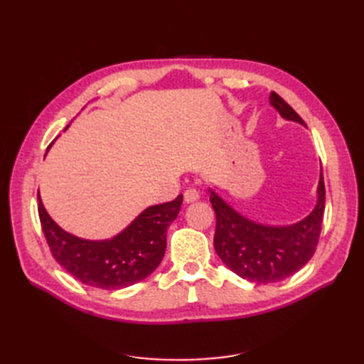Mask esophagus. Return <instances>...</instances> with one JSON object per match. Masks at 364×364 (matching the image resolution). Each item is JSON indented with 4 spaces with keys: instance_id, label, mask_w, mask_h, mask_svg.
Masks as SVG:
<instances>
[{
    "instance_id": "34e87169",
    "label": "esophagus",
    "mask_w": 364,
    "mask_h": 364,
    "mask_svg": "<svg viewBox=\"0 0 364 364\" xmlns=\"http://www.w3.org/2000/svg\"><path fill=\"white\" fill-rule=\"evenodd\" d=\"M198 198H200V194H198L197 189L189 188V189L184 191V202H186V203H194V202H197Z\"/></svg>"
}]
</instances>
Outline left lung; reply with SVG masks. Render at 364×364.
Returning a JSON list of instances; mask_svg holds the SVG:
<instances>
[{
    "instance_id": "obj_1",
    "label": "left lung",
    "mask_w": 364,
    "mask_h": 364,
    "mask_svg": "<svg viewBox=\"0 0 364 364\" xmlns=\"http://www.w3.org/2000/svg\"><path fill=\"white\" fill-rule=\"evenodd\" d=\"M269 103L284 120L306 127L300 115L277 95L269 94ZM210 191L215 213L214 249L228 269L253 283H275L294 275L304 267L316 252L319 241L326 186L321 168L316 205L313 211L292 225H266L236 211L218 192Z\"/></svg>"
}]
</instances>
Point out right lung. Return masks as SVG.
Wrapping results in <instances>:
<instances>
[{"mask_svg": "<svg viewBox=\"0 0 364 364\" xmlns=\"http://www.w3.org/2000/svg\"><path fill=\"white\" fill-rule=\"evenodd\" d=\"M37 198L38 218L54 259L76 280L107 291L142 282L159 266L166 253L167 228L183 203V196H178L172 202L145 208L120 233L94 241L60 228L46 213L41 194Z\"/></svg>", "mask_w": 364, "mask_h": 364, "instance_id": "right-lung-1", "label": "right lung"}]
</instances>
